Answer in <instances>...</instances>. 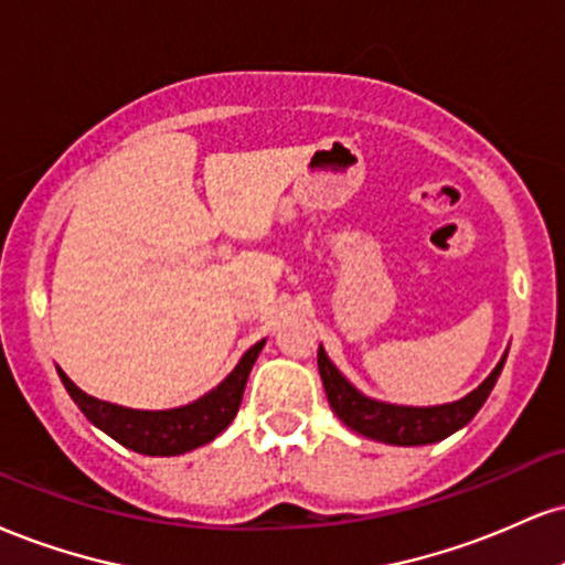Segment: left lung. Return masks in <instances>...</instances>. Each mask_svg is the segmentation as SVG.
<instances>
[{
  "label": "left lung",
  "instance_id": "8db88e82",
  "mask_svg": "<svg viewBox=\"0 0 565 565\" xmlns=\"http://www.w3.org/2000/svg\"><path fill=\"white\" fill-rule=\"evenodd\" d=\"M505 358L489 376L481 382L471 394H466L463 399L450 405L439 407H399V405H386L376 403V399L360 394L348 379L334 369L329 358H326L323 348H318V371H321L326 397H329L331 411L337 413L339 420L350 426L352 431L363 434L369 439L386 441V445H431L450 437L452 431H458L460 426H466L468 420L479 413V407L484 405V399L492 392L494 382H498Z\"/></svg>",
  "mask_w": 565,
  "mask_h": 565
}]
</instances>
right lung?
I'll return each mask as SVG.
<instances>
[{
  "instance_id": "add662e5",
  "label": "right lung",
  "mask_w": 565,
  "mask_h": 565,
  "mask_svg": "<svg viewBox=\"0 0 565 565\" xmlns=\"http://www.w3.org/2000/svg\"><path fill=\"white\" fill-rule=\"evenodd\" d=\"M265 339L255 348L244 352L239 365L192 405L173 407V411H131L113 403H102L92 394L81 392L63 371L57 369L63 379L67 394L73 403L81 407V413L92 420L97 429L110 434L115 441L128 447V450L141 455H181L194 450V447L207 445L234 420L236 411L242 405L244 386L253 371L257 355H260Z\"/></svg>"
}]
</instances>
